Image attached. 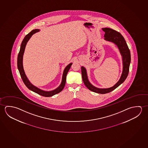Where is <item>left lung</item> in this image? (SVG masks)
Masks as SVG:
<instances>
[{
	"label": "left lung",
	"mask_w": 148,
	"mask_h": 148,
	"mask_svg": "<svg viewBox=\"0 0 148 148\" xmlns=\"http://www.w3.org/2000/svg\"><path fill=\"white\" fill-rule=\"evenodd\" d=\"M102 30L105 32V40L115 44L118 47L122 56L123 71L121 77L113 87L109 88L100 89L95 87L89 82L88 78L87 71L84 66L81 67V70L83 82L88 89L97 93L105 94L113 91L126 79L129 72V68L131 62V53L125 39L120 33L109 28H102Z\"/></svg>",
	"instance_id": "1"
}]
</instances>
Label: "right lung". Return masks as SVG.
<instances>
[{
  "label": "right lung",
  "mask_w": 148,
  "mask_h": 148,
  "mask_svg": "<svg viewBox=\"0 0 148 148\" xmlns=\"http://www.w3.org/2000/svg\"><path fill=\"white\" fill-rule=\"evenodd\" d=\"M39 31H40V29H34V30H32V32H29L28 34H27L25 37L24 39H23L22 44H21V45L20 51H19V53L18 55V57H17V68H18V70L19 71L21 76L22 77V80L24 83L25 85H26V86L29 90L36 92V93L39 94V95L45 97H52L54 95L60 92L63 90V88L64 87V86L66 85V78L67 73H68L69 70H70L71 66L72 64V63H71L69 64H68V66H66V68L64 69V71H63L61 83L58 87L56 88V89L50 91H44V90L39 89L38 88L36 87V86L32 85V83L29 82V80L27 78V76L25 73L23 66V55L24 53L25 49V47L26 45L27 42L29 41V40L31 38L32 35H33L37 32H39Z\"/></svg>",
  "instance_id": "right-lung-1"
}]
</instances>
